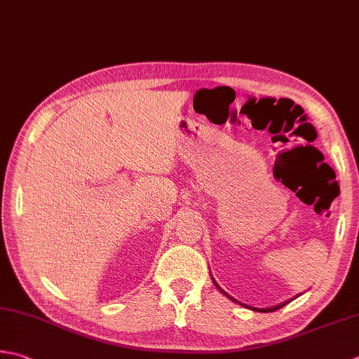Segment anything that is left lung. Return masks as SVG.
<instances>
[{"label": "left lung", "mask_w": 359, "mask_h": 359, "mask_svg": "<svg viewBox=\"0 0 359 359\" xmlns=\"http://www.w3.org/2000/svg\"><path fill=\"white\" fill-rule=\"evenodd\" d=\"M215 285H216V282H215ZM216 287H217V290H221V287L219 286H217L216 285ZM222 291V290H221ZM224 292V291H222ZM224 294H226V292H224ZM226 296H227V294H226ZM229 297V296H227ZM229 299H231V297H229ZM231 300H235V299H231ZM286 304H287V302H286ZM286 304H282V305H277V306H273V308H266V310H257V308H255V311H262V313H269V311H277V310H280V308H282V306H285Z\"/></svg>", "instance_id": "1"}]
</instances>
